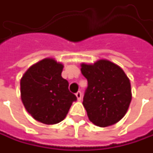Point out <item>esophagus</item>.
I'll return each instance as SVG.
<instances>
[{
	"instance_id": "34e87169",
	"label": "esophagus",
	"mask_w": 153,
	"mask_h": 153,
	"mask_svg": "<svg viewBox=\"0 0 153 153\" xmlns=\"http://www.w3.org/2000/svg\"><path fill=\"white\" fill-rule=\"evenodd\" d=\"M76 96L77 98V100H81V99H82V93L80 91H78L76 94Z\"/></svg>"
}]
</instances>
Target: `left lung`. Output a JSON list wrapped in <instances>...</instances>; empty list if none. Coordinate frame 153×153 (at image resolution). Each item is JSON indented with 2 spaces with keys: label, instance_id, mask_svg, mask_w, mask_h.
Returning <instances> with one entry per match:
<instances>
[{
  "label": "left lung",
  "instance_id": "left-lung-1",
  "mask_svg": "<svg viewBox=\"0 0 153 153\" xmlns=\"http://www.w3.org/2000/svg\"><path fill=\"white\" fill-rule=\"evenodd\" d=\"M82 74L88 80L82 105L94 125L107 127L120 121L131 102L130 81L123 69L107 59L93 65L82 63Z\"/></svg>",
  "mask_w": 153,
  "mask_h": 153
}]
</instances>
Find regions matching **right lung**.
<instances>
[{"mask_svg": "<svg viewBox=\"0 0 153 153\" xmlns=\"http://www.w3.org/2000/svg\"><path fill=\"white\" fill-rule=\"evenodd\" d=\"M64 65L47 58L31 65L20 81L21 100L33 118L45 124L65 119L76 95L69 91V82L62 77Z\"/></svg>", "mask_w": 153, "mask_h": 153, "instance_id": "obj_1", "label": "right lung"}]
</instances>
